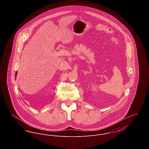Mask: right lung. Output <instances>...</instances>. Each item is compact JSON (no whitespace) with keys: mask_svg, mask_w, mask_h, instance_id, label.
Returning a JSON list of instances; mask_svg holds the SVG:
<instances>
[{"mask_svg":"<svg viewBox=\"0 0 149 149\" xmlns=\"http://www.w3.org/2000/svg\"><path fill=\"white\" fill-rule=\"evenodd\" d=\"M17 72H16V73H15V77L17 76Z\"/></svg>","mask_w":149,"mask_h":149,"instance_id":"1","label":"right lung"}]
</instances>
